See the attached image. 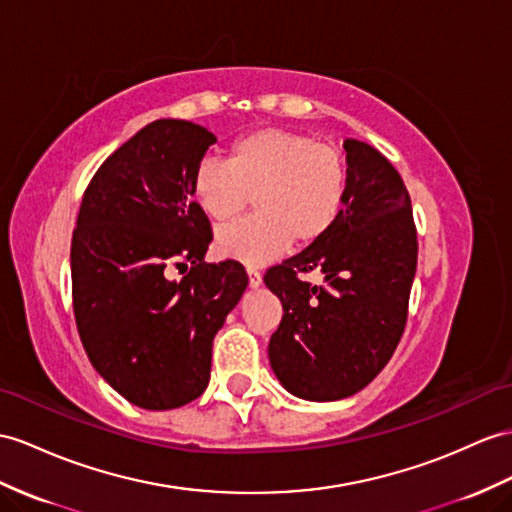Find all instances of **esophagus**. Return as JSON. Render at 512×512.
I'll use <instances>...</instances> for the list:
<instances>
[{"label": "esophagus", "mask_w": 512, "mask_h": 512, "mask_svg": "<svg viewBox=\"0 0 512 512\" xmlns=\"http://www.w3.org/2000/svg\"><path fill=\"white\" fill-rule=\"evenodd\" d=\"M247 276H249V286H260V282H263V273H260L258 269L254 267H247Z\"/></svg>", "instance_id": "1"}]
</instances>
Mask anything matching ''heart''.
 <instances>
[{
  "mask_svg": "<svg viewBox=\"0 0 512 512\" xmlns=\"http://www.w3.org/2000/svg\"><path fill=\"white\" fill-rule=\"evenodd\" d=\"M199 208L226 223L252 202L258 213L221 228L217 252L247 265H263L293 241L317 243L339 219L347 197V165L339 149L313 136L263 128L239 136L228 162L206 158L193 176Z\"/></svg>",
  "mask_w": 512,
  "mask_h": 512,
  "instance_id": "1",
  "label": "heart"
}]
</instances>
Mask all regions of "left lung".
Returning a JSON list of instances; mask_svg holds the SVG:
<instances>
[{
  "instance_id": "obj_1",
  "label": "left lung",
  "mask_w": 512,
  "mask_h": 512,
  "mask_svg": "<svg viewBox=\"0 0 512 512\" xmlns=\"http://www.w3.org/2000/svg\"><path fill=\"white\" fill-rule=\"evenodd\" d=\"M347 197L326 236L271 267L282 321L269 363L286 391L313 402L358 393L400 343L417 271V228L400 173L378 149L347 139ZM317 270L313 285L302 272Z\"/></svg>"
}]
</instances>
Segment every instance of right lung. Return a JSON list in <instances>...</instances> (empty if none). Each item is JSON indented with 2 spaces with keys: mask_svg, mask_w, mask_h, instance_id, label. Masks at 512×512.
Returning <instances> with one entry per match:
<instances>
[{
  "mask_svg": "<svg viewBox=\"0 0 512 512\" xmlns=\"http://www.w3.org/2000/svg\"><path fill=\"white\" fill-rule=\"evenodd\" d=\"M213 132L158 119L112 152L86 186L71 239L73 315L91 365L130 404L171 410L210 380L213 339L239 304L236 260L213 241L193 176ZM171 268H189L180 281Z\"/></svg>",
  "mask_w": 512,
  "mask_h": 512,
  "instance_id": "right-lung-1",
  "label": "right lung"
}]
</instances>
